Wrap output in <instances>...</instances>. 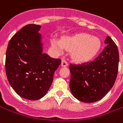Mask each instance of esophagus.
<instances>
[{
  "instance_id": "1",
  "label": "esophagus",
  "mask_w": 123,
  "mask_h": 123,
  "mask_svg": "<svg viewBox=\"0 0 123 123\" xmlns=\"http://www.w3.org/2000/svg\"><path fill=\"white\" fill-rule=\"evenodd\" d=\"M61 65L62 67H67V66L68 65V62H67V61H66L65 59H62V60Z\"/></svg>"
}]
</instances>
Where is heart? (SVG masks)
I'll use <instances>...</instances> for the list:
<instances>
[{
    "mask_svg": "<svg viewBox=\"0 0 123 123\" xmlns=\"http://www.w3.org/2000/svg\"><path fill=\"white\" fill-rule=\"evenodd\" d=\"M52 45L59 52H61L64 48L72 50L71 56L75 61L86 62L92 59L99 51L101 41L97 37L81 33L65 37L62 39L61 41L52 39Z\"/></svg>",
    "mask_w": 123,
    "mask_h": 123,
    "instance_id": "obj_1",
    "label": "heart"
}]
</instances>
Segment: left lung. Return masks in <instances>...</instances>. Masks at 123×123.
<instances>
[{"label":"left lung","mask_w":123,"mask_h":123,"mask_svg":"<svg viewBox=\"0 0 123 123\" xmlns=\"http://www.w3.org/2000/svg\"><path fill=\"white\" fill-rule=\"evenodd\" d=\"M107 46L93 61L70 64L69 87L76 99L86 103L101 99L114 86L118 70L119 54L116 43L108 36Z\"/></svg>","instance_id":"left-lung-1"}]
</instances>
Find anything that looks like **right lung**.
I'll return each instance as SVG.
<instances>
[{"mask_svg":"<svg viewBox=\"0 0 123 123\" xmlns=\"http://www.w3.org/2000/svg\"><path fill=\"white\" fill-rule=\"evenodd\" d=\"M40 25L28 24L12 37L6 52L5 71L15 92L29 100L47 93L61 60L43 53Z\"/></svg>","mask_w":123,"mask_h":123,"instance_id":"obj_1","label":"right lung"}]
</instances>
